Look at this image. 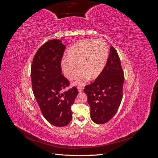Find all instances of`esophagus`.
<instances>
[{
	"instance_id": "34e87169",
	"label": "esophagus",
	"mask_w": 158,
	"mask_h": 158,
	"mask_svg": "<svg viewBox=\"0 0 158 158\" xmlns=\"http://www.w3.org/2000/svg\"><path fill=\"white\" fill-rule=\"evenodd\" d=\"M78 92H82V91H83V88H82V87L78 88Z\"/></svg>"
}]
</instances>
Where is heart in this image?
I'll return each instance as SVG.
<instances>
[{
    "label": "heart",
    "instance_id": "heart-1",
    "mask_svg": "<svg viewBox=\"0 0 158 158\" xmlns=\"http://www.w3.org/2000/svg\"><path fill=\"white\" fill-rule=\"evenodd\" d=\"M108 47L104 40H83L72 46L66 53V59L61 63L65 77L74 80L81 73L75 85L82 86L91 78L95 80L101 75L108 59Z\"/></svg>",
    "mask_w": 158,
    "mask_h": 158
}]
</instances>
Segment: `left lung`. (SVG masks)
Masks as SVG:
<instances>
[{
  "instance_id": "left-lung-1",
  "label": "left lung",
  "mask_w": 158,
  "mask_h": 158,
  "mask_svg": "<svg viewBox=\"0 0 158 158\" xmlns=\"http://www.w3.org/2000/svg\"><path fill=\"white\" fill-rule=\"evenodd\" d=\"M124 80L120 58L115 49L111 46L102 73L84 88L90 106V117L95 123L102 125L116 114L123 98Z\"/></svg>"
}]
</instances>
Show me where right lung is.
<instances>
[{"instance_id":"obj_1","label":"right lung","mask_w":158,"mask_h":158,"mask_svg":"<svg viewBox=\"0 0 158 158\" xmlns=\"http://www.w3.org/2000/svg\"><path fill=\"white\" fill-rule=\"evenodd\" d=\"M59 40L47 41L37 50L31 64L33 94L46 120L55 127L69 125L71 106L78 91L75 86L63 91L70 82L62 74L61 60L66 46Z\"/></svg>"}]
</instances>
